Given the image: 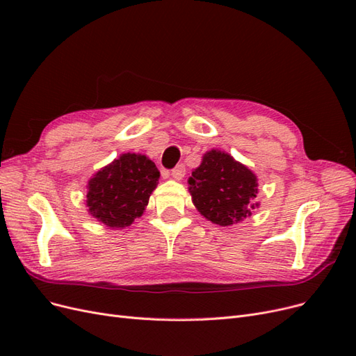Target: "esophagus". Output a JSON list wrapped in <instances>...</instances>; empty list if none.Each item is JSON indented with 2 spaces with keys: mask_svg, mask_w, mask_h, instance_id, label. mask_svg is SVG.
<instances>
[{
  "mask_svg": "<svg viewBox=\"0 0 356 356\" xmlns=\"http://www.w3.org/2000/svg\"><path fill=\"white\" fill-rule=\"evenodd\" d=\"M170 175H172V178L177 179V181L182 179V178H184V175H186V166L184 165H178L177 168L172 169Z\"/></svg>",
  "mask_w": 356,
  "mask_h": 356,
  "instance_id": "esophagus-1",
  "label": "esophagus"
}]
</instances>
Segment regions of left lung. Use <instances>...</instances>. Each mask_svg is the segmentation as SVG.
I'll return each mask as SVG.
<instances>
[{"label":"left lung","mask_w":356,"mask_h":356,"mask_svg":"<svg viewBox=\"0 0 356 356\" xmlns=\"http://www.w3.org/2000/svg\"><path fill=\"white\" fill-rule=\"evenodd\" d=\"M188 191L193 204L208 221L221 227L238 224L258 208V179L251 169L229 153L212 148L191 172Z\"/></svg>","instance_id":"1"}]
</instances>
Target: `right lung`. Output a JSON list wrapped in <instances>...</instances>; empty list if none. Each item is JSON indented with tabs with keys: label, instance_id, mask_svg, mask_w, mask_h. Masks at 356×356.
<instances>
[{
	"label": "right lung",
	"instance_id": "1",
	"mask_svg": "<svg viewBox=\"0 0 356 356\" xmlns=\"http://www.w3.org/2000/svg\"><path fill=\"white\" fill-rule=\"evenodd\" d=\"M159 178L154 161L145 154H120L89 179L86 207L106 227H129L144 213Z\"/></svg>",
	"mask_w": 356,
	"mask_h": 356
}]
</instances>
